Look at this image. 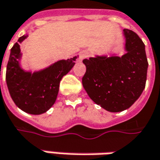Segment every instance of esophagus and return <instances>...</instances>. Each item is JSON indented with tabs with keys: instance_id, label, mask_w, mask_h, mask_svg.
I'll list each match as a JSON object with an SVG mask.
<instances>
[{
	"instance_id": "1",
	"label": "esophagus",
	"mask_w": 160,
	"mask_h": 160,
	"mask_svg": "<svg viewBox=\"0 0 160 160\" xmlns=\"http://www.w3.org/2000/svg\"><path fill=\"white\" fill-rule=\"evenodd\" d=\"M88 57H89V53L88 52V51H86V50H83V51L80 52V61L84 60V59L88 58Z\"/></svg>"
}]
</instances>
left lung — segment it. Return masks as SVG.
Instances as JSON below:
<instances>
[{
    "mask_svg": "<svg viewBox=\"0 0 160 160\" xmlns=\"http://www.w3.org/2000/svg\"><path fill=\"white\" fill-rule=\"evenodd\" d=\"M125 54L95 56L84 59V89L93 102L108 112L125 111L140 97L145 88L148 61L145 45L135 32L123 30Z\"/></svg>",
    "mask_w": 160,
    "mask_h": 160,
    "instance_id": "8db88e82",
    "label": "left lung"
}]
</instances>
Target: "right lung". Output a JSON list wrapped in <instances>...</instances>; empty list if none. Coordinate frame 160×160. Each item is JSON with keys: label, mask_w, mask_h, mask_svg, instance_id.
I'll list each match as a JSON object with an SVG mask.
<instances>
[{"label": "right lung", "mask_w": 160, "mask_h": 160, "mask_svg": "<svg viewBox=\"0 0 160 160\" xmlns=\"http://www.w3.org/2000/svg\"><path fill=\"white\" fill-rule=\"evenodd\" d=\"M28 34L23 35L10 50L6 71V83L15 104L25 112L40 115L48 112L55 103L60 80L67 74L78 58L59 60L46 68L31 72L22 68L20 43Z\"/></svg>", "instance_id": "obj_1"}]
</instances>
